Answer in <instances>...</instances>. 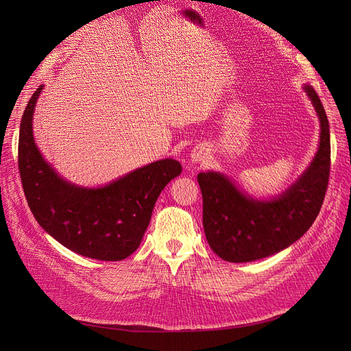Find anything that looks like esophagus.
Instances as JSON below:
<instances>
[{
  "mask_svg": "<svg viewBox=\"0 0 351 351\" xmlns=\"http://www.w3.org/2000/svg\"><path fill=\"white\" fill-rule=\"evenodd\" d=\"M206 158H208V152L205 151V147H195V149L192 151V154H191V160L193 162V163H202V162H205L206 160Z\"/></svg>",
  "mask_w": 351,
  "mask_h": 351,
  "instance_id": "34e87169",
  "label": "esophagus"
}]
</instances>
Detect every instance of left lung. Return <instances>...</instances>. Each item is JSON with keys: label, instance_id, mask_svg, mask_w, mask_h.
I'll use <instances>...</instances> for the list:
<instances>
[{"label": "left lung", "instance_id": "8db88e82", "mask_svg": "<svg viewBox=\"0 0 351 351\" xmlns=\"http://www.w3.org/2000/svg\"><path fill=\"white\" fill-rule=\"evenodd\" d=\"M303 89L320 121L316 156L299 179L271 199H254L220 172H200L204 229L212 250L226 262L245 263L279 253L310 229L324 200L330 175V128L311 85Z\"/></svg>", "mask_w": 351, "mask_h": 351}]
</instances>
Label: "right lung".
<instances>
[{"mask_svg":"<svg viewBox=\"0 0 351 351\" xmlns=\"http://www.w3.org/2000/svg\"><path fill=\"white\" fill-rule=\"evenodd\" d=\"M43 88L24 110L18 141V169L28 206L40 226L66 249L90 259L123 261L139 247L158 196L180 175L182 166L168 158L105 186L73 185L43 158L34 141L32 115Z\"/></svg>","mask_w":351,"mask_h":351,"instance_id":"obj_1","label":"right lung"}]
</instances>
